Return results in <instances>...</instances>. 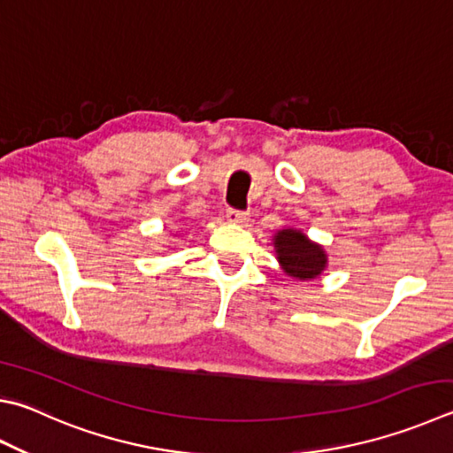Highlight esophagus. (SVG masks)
I'll list each match as a JSON object with an SVG mask.
<instances>
[{"label": "esophagus", "mask_w": 453, "mask_h": 453, "mask_svg": "<svg viewBox=\"0 0 453 453\" xmlns=\"http://www.w3.org/2000/svg\"><path fill=\"white\" fill-rule=\"evenodd\" d=\"M226 218H227V221H232V224H245V221L250 219V213L240 211V210H227Z\"/></svg>", "instance_id": "obj_1"}]
</instances>
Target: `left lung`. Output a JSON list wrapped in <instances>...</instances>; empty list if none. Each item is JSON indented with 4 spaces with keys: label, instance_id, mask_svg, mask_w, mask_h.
Segmentation results:
<instances>
[{
    "label": "left lung",
    "instance_id": "obj_1",
    "mask_svg": "<svg viewBox=\"0 0 453 453\" xmlns=\"http://www.w3.org/2000/svg\"><path fill=\"white\" fill-rule=\"evenodd\" d=\"M277 261L289 277L315 279L323 273L326 267V253L319 243L311 242L299 229L287 227L277 232L273 237Z\"/></svg>",
    "mask_w": 453,
    "mask_h": 453
}]
</instances>
